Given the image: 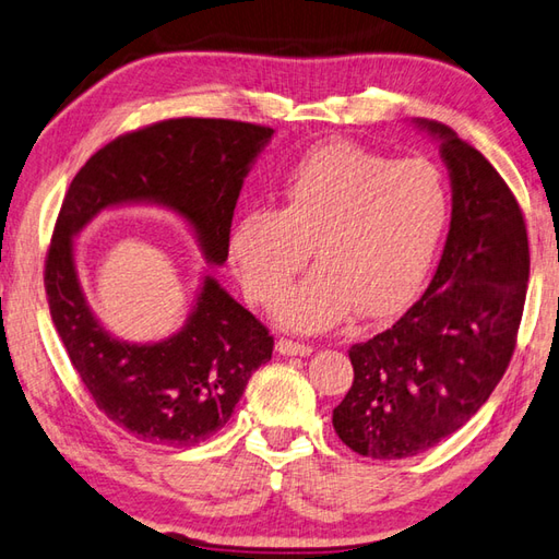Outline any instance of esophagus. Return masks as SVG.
<instances>
[{"instance_id": "1", "label": "esophagus", "mask_w": 559, "mask_h": 559, "mask_svg": "<svg viewBox=\"0 0 559 559\" xmlns=\"http://www.w3.org/2000/svg\"><path fill=\"white\" fill-rule=\"evenodd\" d=\"M275 349L282 356H311L313 354V346L301 344V342H292V340H277Z\"/></svg>"}]
</instances>
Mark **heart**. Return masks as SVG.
Returning a JSON list of instances; mask_svg holds the SVG:
<instances>
[{"mask_svg":"<svg viewBox=\"0 0 559 559\" xmlns=\"http://www.w3.org/2000/svg\"><path fill=\"white\" fill-rule=\"evenodd\" d=\"M450 217V193L428 159H396L334 141L308 151L280 189V207L234 217L229 260L246 296L270 306L316 258V270L277 306L284 328L320 332L354 311L388 318L424 284Z\"/></svg>","mask_w":559,"mask_h":559,"instance_id":"b5f03b06","label":"heart"}]
</instances>
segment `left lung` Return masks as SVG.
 Segmentation results:
<instances>
[{
	"label": "left lung",
	"instance_id": "obj_1",
	"mask_svg": "<svg viewBox=\"0 0 559 559\" xmlns=\"http://www.w3.org/2000/svg\"><path fill=\"white\" fill-rule=\"evenodd\" d=\"M414 123L438 141L452 219L426 294L390 330L349 349L354 382L332 426L346 448L373 459L436 448L488 402L526 301L528 237L510 186L450 127Z\"/></svg>",
	"mask_w": 559,
	"mask_h": 559
}]
</instances>
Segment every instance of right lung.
<instances>
[{"label":"right lung","mask_w":559,"mask_h":559,"mask_svg":"<svg viewBox=\"0 0 559 559\" xmlns=\"http://www.w3.org/2000/svg\"><path fill=\"white\" fill-rule=\"evenodd\" d=\"M272 133L229 119L159 121L97 151L61 203L45 263L49 313L97 408L139 440L195 448L215 436L275 342L210 272L181 330L119 340L85 299L73 239L105 210L159 205L186 222L210 265H225L243 179Z\"/></svg>","instance_id":"add662e5"}]
</instances>
